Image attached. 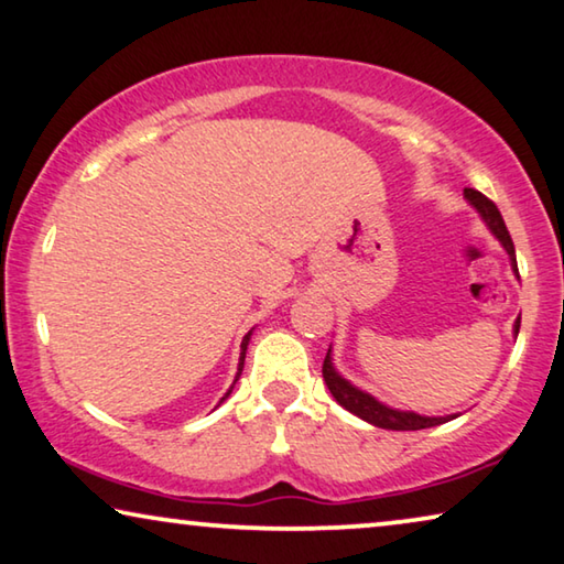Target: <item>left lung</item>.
Instances as JSON below:
<instances>
[{
	"mask_svg": "<svg viewBox=\"0 0 564 564\" xmlns=\"http://www.w3.org/2000/svg\"><path fill=\"white\" fill-rule=\"evenodd\" d=\"M464 195L468 197L470 205H474L478 213H481V217L486 220V225L491 228V232L501 240V246L507 248V253L511 256V263H514V271L519 273L517 256H514V242H511V235L507 230V225H503V217L499 213V207L494 205L489 197L481 195V192H476V189H464ZM517 334H519V322H517ZM329 351H326V359H324V367H322L326 388H329V392L334 394V400L339 402L341 408H347L349 413H355L357 417L367 420V423H372L377 427H384V431H423V427L448 423V420L456 417V415L425 417V415H417V413H402V410H392L388 405H382V402H377L372 394L357 390L355 384H349L347 380H344V377L336 375V369L332 367Z\"/></svg>",
	"mask_w": 564,
	"mask_h": 564,
	"instance_id": "obj_1",
	"label": "left lung"
}]
</instances>
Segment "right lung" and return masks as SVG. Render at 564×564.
I'll list each match as a JSON object with an SVG mask.
<instances>
[{"label":"right lung","instance_id":"right-lung-1","mask_svg":"<svg viewBox=\"0 0 564 564\" xmlns=\"http://www.w3.org/2000/svg\"><path fill=\"white\" fill-rule=\"evenodd\" d=\"M248 339H250V334H246V339H242V344H240V367H238V375H235V382H238V377H240V372H242V362H246V349H248ZM235 382H232V388H235ZM232 388L225 392V398H228V394L232 392ZM223 398V400H225Z\"/></svg>","mask_w":564,"mask_h":564}]
</instances>
